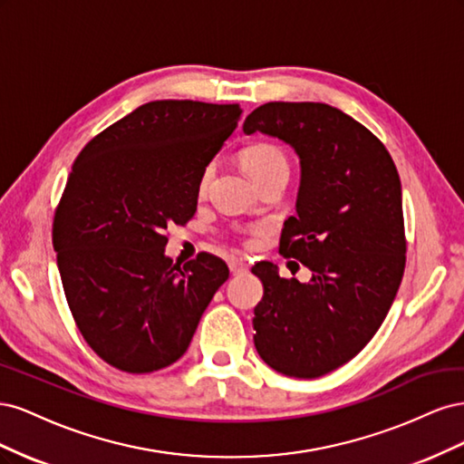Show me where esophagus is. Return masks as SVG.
I'll use <instances>...</instances> for the list:
<instances>
[{"label":"esophagus","instance_id":"esophagus-1","mask_svg":"<svg viewBox=\"0 0 464 464\" xmlns=\"http://www.w3.org/2000/svg\"><path fill=\"white\" fill-rule=\"evenodd\" d=\"M228 266H230V273L232 275H246L249 271V266H247V263L244 259H230Z\"/></svg>","mask_w":464,"mask_h":464}]
</instances>
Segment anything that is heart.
Here are the masks:
<instances>
[{
  "label": "heart",
  "instance_id": "obj_1",
  "mask_svg": "<svg viewBox=\"0 0 464 464\" xmlns=\"http://www.w3.org/2000/svg\"><path fill=\"white\" fill-rule=\"evenodd\" d=\"M242 164L246 168V172L254 178L257 184H265L266 179L276 178V176H286L288 178V159L286 154L280 150L276 145L271 143H259V145H251L242 152ZM217 172V164L208 162L203 172L198 179V195L199 198H205L208 193L210 186H213Z\"/></svg>",
  "mask_w": 464,
  "mask_h": 464
}]
</instances>
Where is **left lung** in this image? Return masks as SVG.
I'll list each match as a JSON object with an SVG mask.
<instances>
[{
  "instance_id": "left-lung-1",
  "label": "left lung",
  "mask_w": 464,
  "mask_h": 464,
  "mask_svg": "<svg viewBox=\"0 0 464 464\" xmlns=\"http://www.w3.org/2000/svg\"><path fill=\"white\" fill-rule=\"evenodd\" d=\"M256 131L300 157L296 217L278 251L312 278H283L266 261L251 269L263 283L254 343L278 373L314 379L353 360L397 296L406 263L401 179L383 143L329 104L266 102L244 121V133Z\"/></svg>"
}]
</instances>
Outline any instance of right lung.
<instances>
[{"instance_id":"1","label":"right lung","mask_w":464,"mask_h":464,"mask_svg":"<svg viewBox=\"0 0 464 464\" xmlns=\"http://www.w3.org/2000/svg\"><path fill=\"white\" fill-rule=\"evenodd\" d=\"M242 116L240 104L154 101L87 143L55 208L52 242L69 310L110 366L150 373L184 356L230 275L199 254L164 256L168 224L198 210V179Z\"/></svg>"}]
</instances>
